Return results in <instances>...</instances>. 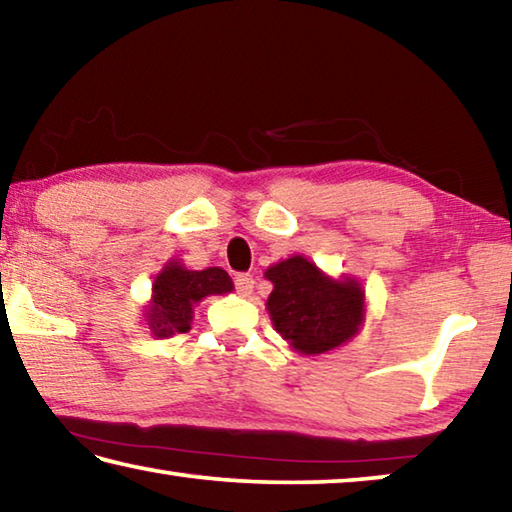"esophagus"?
I'll return each instance as SVG.
<instances>
[{
    "label": "esophagus",
    "instance_id": "34e87169",
    "mask_svg": "<svg viewBox=\"0 0 512 512\" xmlns=\"http://www.w3.org/2000/svg\"><path fill=\"white\" fill-rule=\"evenodd\" d=\"M235 287H237V291L241 293V296H248V293L255 289L253 275H250V273H237L235 275Z\"/></svg>",
    "mask_w": 512,
    "mask_h": 512
}]
</instances>
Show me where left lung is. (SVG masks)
<instances>
[{"mask_svg": "<svg viewBox=\"0 0 512 512\" xmlns=\"http://www.w3.org/2000/svg\"><path fill=\"white\" fill-rule=\"evenodd\" d=\"M266 277L273 282L268 314L282 339L298 352L332 350L361 325L363 293L354 280H327L305 257L284 259L268 268Z\"/></svg>", "mask_w": 512, "mask_h": 512, "instance_id": "left-lung-1", "label": "left lung"}]
</instances>
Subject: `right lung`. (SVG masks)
<instances>
[{
  "label": "right lung",
  "mask_w": 512,
  "mask_h": 512,
  "mask_svg": "<svg viewBox=\"0 0 512 512\" xmlns=\"http://www.w3.org/2000/svg\"><path fill=\"white\" fill-rule=\"evenodd\" d=\"M232 291V280L223 268H205V271H187L171 264L158 275L153 284V302L149 307V327L155 336H171L189 332L192 307L210 293Z\"/></svg>",
  "instance_id": "right-lung-1"
}]
</instances>
